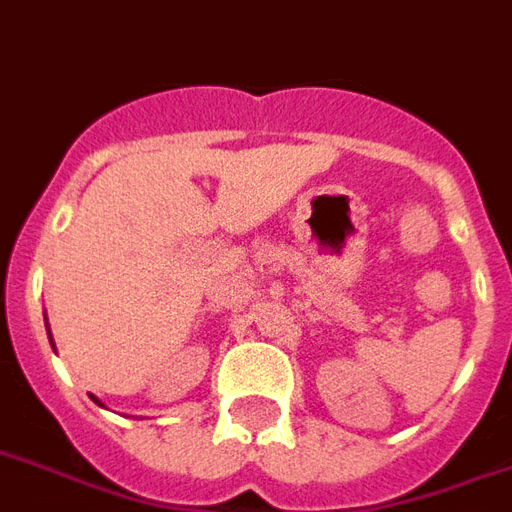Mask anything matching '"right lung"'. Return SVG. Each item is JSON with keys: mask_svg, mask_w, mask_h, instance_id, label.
Listing matches in <instances>:
<instances>
[{"mask_svg": "<svg viewBox=\"0 0 512 512\" xmlns=\"http://www.w3.org/2000/svg\"><path fill=\"white\" fill-rule=\"evenodd\" d=\"M48 337H51V332H48ZM51 343H53V340H51ZM94 402H96V405H102V402H99V399H96V397H94Z\"/></svg>", "mask_w": 512, "mask_h": 512, "instance_id": "obj_1", "label": "right lung"}]
</instances>
